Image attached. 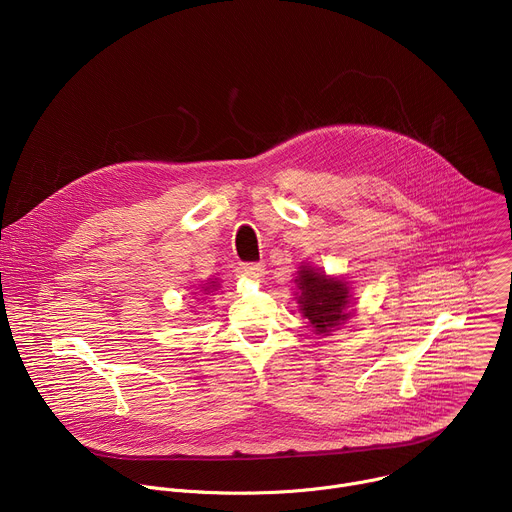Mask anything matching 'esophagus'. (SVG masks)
<instances>
[{"label": "esophagus", "instance_id": "1", "mask_svg": "<svg viewBox=\"0 0 512 512\" xmlns=\"http://www.w3.org/2000/svg\"><path fill=\"white\" fill-rule=\"evenodd\" d=\"M237 273L249 279H257L263 275V265L261 263H239Z\"/></svg>", "mask_w": 512, "mask_h": 512}]
</instances>
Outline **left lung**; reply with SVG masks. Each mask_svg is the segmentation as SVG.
I'll return each mask as SVG.
<instances>
[{"mask_svg": "<svg viewBox=\"0 0 512 512\" xmlns=\"http://www.w3.org/2000/svg\"><path fill=\"white\" fill-rule=\"evenodd\" d=\"M296 281L302 291L298 298L300 310L310 320L316 334L330 332L350 316V312H346L348 287L342 279L326 277L324 273L304 267Z\"/></svg>", "mask_w": 512, "mask_h": 512, "instance_id": "obj_1", "label": "left lung"}]
</instances>
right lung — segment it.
<instances>
[{"label":"right lung","mask_w":512,"mask_h":512,"mask_svg":"<svg viewBox=\"0 0 512 512\" xmlns=\"http://www.w3.org/2000/svg\"><path fill=\"white\" fill-rule=\"evenodd\" d=\"M216 287H218V285H216V283H212V285H208V287H202V291H208V294H210V291H212V289H216Z\"/></svg>","instance_id":"obj_1"}]
</instances>
